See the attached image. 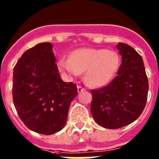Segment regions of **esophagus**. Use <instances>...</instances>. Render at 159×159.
<instances>
[{"mask_svg": "<svg viewBox=\"0 0 159 159\" xmlns=\"http://www.w3.org/2000/svg\"><path fill=\"white\" fill-rule=\"evenodd\" d=\"M85 88H82L81 86H78L77 87V91H78V92H84V91H85Z\"/></svg>", "mask_w": 159, "mask_h": 159, "instance_id": "1", "label": "esophagus"}]
</instances>
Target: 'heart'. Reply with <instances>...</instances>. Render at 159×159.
<instances>
[{"label": "heart", "instance_id": "heart-1", "mask_svg": "<svg viewBox=\"0 0 159 159\" xmlns=\"http://www.w3.org/2000/svg\"><path fill=\"white\" fill-rule=\"evenodd\" d=\"M120 59L112 50L83 48L75 50L70 59L58 61L60 71L73 77L85 72L84 80L89 87L100 88L111 82L119 69Z\"/></svg>", "mask_w": 159, "mask_h": 159}]
</instances>
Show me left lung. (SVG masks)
<instances>
[{
	"instance_id": "8db88e82",
	"label": "left lung",
	"mask_w": 159,
	"mask_h": 159,
	"mask_svg": "<svg viewBox=\"0 0 159 159\" xmlns=\"http://www.w3.org/2000/svg\"><path fill=\"white\" fill-rule=\"evenodd\" d=\"M122 57L117 75L104 88L92 90L91 112L101 127L118 129L139 117L147 103L148 80L142 57L127 43L116 45Z\"/></svg>"
}]
</instances>
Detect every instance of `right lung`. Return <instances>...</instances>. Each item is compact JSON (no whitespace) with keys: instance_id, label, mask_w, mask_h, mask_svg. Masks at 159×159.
Wrapping results in <instances>:
<instances>
[{"instance_id":"right-lung-1","label":"right lung","mask_w":159,"mask_h":159,"mask_svg":"<svg viewBox=\"0 0 159 159\" xmlns=\"http://www.w3.org/2000/svg\"><path fill=\"white\" fill-rule=\"evenodd\" d=\"M51 43L28 49L13 68L12 98L20 119L28 128L43 134L62 130L71 101L77 95L75 84L61 80Z\"/></svg>"}]
</instances>
